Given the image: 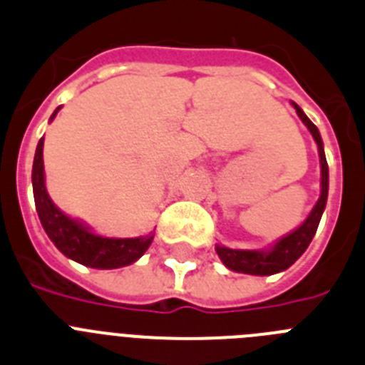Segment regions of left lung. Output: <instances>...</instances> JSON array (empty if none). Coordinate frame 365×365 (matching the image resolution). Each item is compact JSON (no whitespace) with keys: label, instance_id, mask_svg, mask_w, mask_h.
Wrapping results in <instances>:
<instances>
[{"label":"left lung","instance_id":"1","mask_svg":"<svg viewBox=\"0 0 365 365\" xmlns=\"http://www.w3.org/2000/svg\"><path fill=\"white\" fill-rule=\"evenodd\" d=\"M292 104L296 108L299 119L305 123L314 141L318 143L319 163H322V195H319V200L316 202L314 209L310 211L307 220L296 231H292L290 235L275 242L274 248L268 250V252H250V250H231L226 248V246H217L218 257L233 272H242V274L252 275H272L287 270L288 266H292L303 255V252L309 248L310 240L316 235L318 224L322 220L329 192V165L327 160H325V152H323L322 135H319L314 123L303 113V110L296 103Z\"/></svg>","mask_w":365,"mask_h":365}]
</instances>
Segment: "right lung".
Wrapping results in <instances>:
<instances>
[{
  "label": "right lung",
  "mask_w": 365,
  "mask_h": 365,
  "mask_svg": "<svg viewBox=\"0 0 365 365\" xmlns=\"http://www.w3.org/2000/svg\"><path fill=\"white\" fill-rule=\"evenodd\" d=\"M58 108L51 119L56 115ZM43 138L38 141L36 154L33 163V192L36 204L38 217L42 222L47 237L55 242L56 248L64 253L66 257L81 262L90 268H121L132 264L148 250L154 237H139V239H104L93 235L90 230L66 217L55 204L51 202L43 182Z\"/></svg>",
  "instance_id": "obj_1"
}]
</instances>
